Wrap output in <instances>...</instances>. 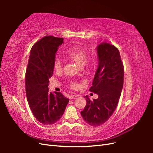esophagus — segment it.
<instances>
[{
	"label": "esophagus",
	"instance_id": "1",
	"mask_svg": "<svg viewBox=\"0 0 153 153\" xmlns=\"http://www.w3.org/2000/svg\"><path fill=\"white\" fill-rule=\"evenodd\" d=\"M78 96V95H76V94H73V95H70L69 96V99H73V98H76V97H77Z\"/></svg>",
	"mask_w": 153,
	"mask_h": 153
}]
</instances>
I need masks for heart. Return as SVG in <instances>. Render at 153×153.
I'll return each mask as SVG.
<instances>
[{
	"label": "heart",
	"mask_w": 153,
	"mask_h": 153,
	"mask_svg": "<svg viewBox=\"0 0 153 153\" xmlns=\"http://www.w3.org/2000/svg\"><path fill=\"white\" fill-rule=\"evenodd\" d=\"M66 55L71 61L76 62L80 66L84 65L87 67H92L96 64V59L95 57H91L87 59L88 53L87 50L81 47H72L69 48L66 52ZM53 69L56 71H60L62 68V62L58 57H55L53 62ZM68 86L72 89H76L79 87V84L76 81L71 80L68 82Z\"/></svg>",
	"instance_id": "obj_1"
}]
</instances>
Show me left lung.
Wrapping results in <instances>:
<instances>
[{
    "label": "left lung",
    "instance_id": "8db88e82",
    "mask_svg": "<svg viewBox=\"0 0 153 153\" xmlns=\"http://www.w3.org/2000/svg\"><path fill=\"white\" fill-rule=\"evenodd\" d=\"M98 68L89 91L98 95L90 100L80 112L84 121L92 126H99L112 116L121 96L124 82V66L119 50L114 45L103 43L97 48Z\"/></svg>",
    "mask_w": 153,
    "mask_h": 153
}]
</instances>
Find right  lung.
<instances>
[{"mask_svg":"<svg viewBox=\"0 0 153 153\" xmlns=\"http://www.w3.org/2000/svg\"><path fill=\"white\" fill-rule=\"evenodd\" d=\"M63 38L46 36L32 46L25 73L27 101L35 118L45 125L53 124L62 116L69 99L48 90L53 73V62Z\"/></svg>","mask_w":153,"mask_h":153,"instance_id":"1","label":"right lung"}]
</instances>
